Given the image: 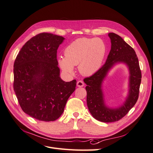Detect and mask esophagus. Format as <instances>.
<instances>
[{"instance_id": "obj_1", "label": "esophagus", "mask_w": 153, "mask_h": 153, "mask_svg": "<svg viewBox=\"0 0 153 153\" xmlns=\"http://www.w3.org/2000/svg\"><path fill=\"white\" fill-rule=\"evenodd\" d=\"M76 85H77L78 87H82L84 86V82L82 81V80H78L76 83Z\"/></svg>"}]
</instances>
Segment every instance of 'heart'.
<instances>
[{
  "label": "heart",
  "instance_id": "obj_1",
  "mask_svg": "<svg viewBox=\"0 0 153 153\" xmlns=\"http://www.w3.org/2000/svg\"><path fill=\"white\" fill-rule=\"evenodd\" d=\"M106 52L103 41L100 38H80L69 43L64 50L65 57L59 56L58 63L67 73L74 71L78 65L79 71L84 75H92L100 69Z\"/></svg>",
  "mask_w": 153,
  "mask_h": 153
}]
</instances>
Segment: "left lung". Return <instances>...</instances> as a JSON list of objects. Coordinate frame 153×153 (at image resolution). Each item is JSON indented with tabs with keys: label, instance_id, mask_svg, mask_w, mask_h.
Returning a JSON list of instances; mask_svg holds the SVG:
<instances>
[{
	"label": "left lung",
	"instance_id": "1",
	"mask_svg": "<svg viewBox=\"0 0 153 153\" xmlns=\"http://www.w3.org/2000/svg\"><path fill=\"white\" fill-rule=\"evenodd\" d=\"M111 50L104 65L89 77L84 79L86 84L87 104L92 117L104 123L117 121L126 115L135 105L139 94L142 74L135 50L119 35L110 32ZM123 62L130 71L129 94L119 108L110 109L104 103L101 85L110 68L116 63Z\"/></svg>",
	"mask_w": 153,
	"mask_h": 153
}]
</instances>
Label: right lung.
<instances>
[{"label": "right lung", "instance_id": "1", "mask_svg": "<svg viewBox=\"0 0 153 153\" xmlns=\"http://www.w3.org/2000/svg\"><path fill=\"white\" fill-rule=\"evenodd\" d=\"M64 38L43 32L23 46L14 63L13 88L22 110L39 121H53L64 112L76 80L60 77L57 49Z\"/></svg>", "mask_w": 153, "mask_h": 153}]
</instances>
